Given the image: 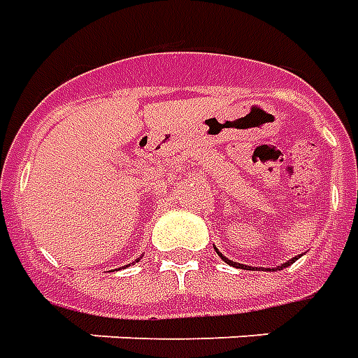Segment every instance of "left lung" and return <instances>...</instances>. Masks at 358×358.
<instances>
[{
  "label": "left lung",
  "instance_id": "left-lung-1",
  "mask_svg": "<svg viewBox=\"0 0 358 358\" xmlns=\"http://www.w3.org/2000/svg\"><path fill=\"white\" fill-rule=\"evenodd\" d=\"M217 255H220V252H217ZM222 256V255H220ZM222 260H225V262H227V264H231V266H237V264H233L231 260H227V258H225V256H222ZM296 258H293V260H289V262H285V264L283 266H278V268H275V270H281V268H287L289 264H293V262H295ZM239 268H243V264H239ZM245 268H247V266H245ZM258 270H260V268H258Z\"/></svg>",
  "mask_w": 358,
  "mask_h": 358
}]
</instances>
